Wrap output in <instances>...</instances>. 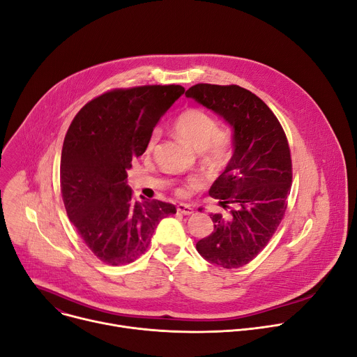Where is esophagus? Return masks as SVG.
Returning a JSON list of instances; mask_svg holds the SVG:
<instances>
[{
  "label": "esophagus",
  "mask_w": 357,
  "mask_h": 357,
  "mask_svg": "<svg viewBox=\"0 0 357 357\" xmlns=\"http://www.w3.org/2000/svg\"><path fill=\"white\" fill-rule=\"evenodd\" d=\"M177 211H178V213H181V214H184V215H190V214H193V213H195V208L191 207L190 204L180 203V204L177 206Z\"/></svg>",
  "instance_id": "esophagus-1"
}]
</instances>
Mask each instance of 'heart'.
<instances>
[{
	"mask_svg": "<svg viewBox=\"0 0 357 357\" xmlns=\"http://www.w3.org/2000/svg\"><path fill=\"white\" fill-rule=\"evenodd\" d=\"M174 130L180 139L191 149L204 153V158L211 164H222L230 155V135L218 131L215 120L200 108H188L174 121ZM157 134L154 132L147 143V151L154 149ZM183 193V188L178 190Z\"/></svg>",
	"mask_w": 357,
	"mask_h": 357,
	"instance_id": "heart-1",
	"label": "heart"
}]
</instances>
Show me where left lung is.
<instances>
[{
    "label": "left lung",
    "instance_id": "8db88e82",
    "mask_svg": "<svg viewBox=\"0 0 357 357\" xmlns=\"http://www.w3.org/2000/svg\"><path fill=\"white\" fill-rule=\"evenodd\" d=\"M185 97L220 116L233 132L231 158L208 191L227 211L210 214L214 231L196 249L213 264L241 267L264 249L284 215L291 187L286 134L271 109L238 86L196 84Z\"/></svg>",
    "mask_w": 357,
    "mask_h": 357
}]
</instances>
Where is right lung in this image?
<instances>
[{"label": "right lung", "mask_w": 357, "mask_h": 357, "mask_svg": "<svg viewBox=\"0 0 357 357\" xmlns=\"http://www.w3.org/2000/svg\"><path fill=\"white\" fill-rule=\"evenodd\" d=\"M183 94L181 86L108 91L81 108L66 134L60 164L64 206L79 237L107 264L134 261L149 248L161 218L176 213L170 203L134 202L127 170Z\"/></svg>", "instance_id": "add662e5"}]
</instances>
